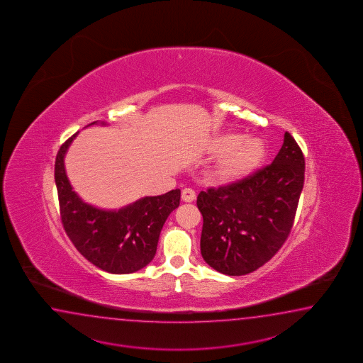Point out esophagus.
<instances>
[{
  "label": "esophagus",
  "instance_id": "esophagus-1",
  "mask_svg": "<svg viewBox=\"0 0 363 363\" xmlns=\"http://www.w3.org/2000/svg\"><path fill=\"white\" fill-rule=\"evenodd\" d=\"M182 199L184 202H193L196 199V192L191 189V188H185L182 192Z\"/></svg>",
  "mask_w": 363,
  "mask_h": 363
}]
</instances>
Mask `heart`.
<instances>
[{
	"mask_svg": "<svg viewBox=\"0 0 363 363\" xmlns=\"http://www.w3.org/2000/svg\"><path fill=\"white\" fill-rule=\"evenodd\" d=\"M210 153L218 158L210 171V180L216 185H232L249 178L263 164L267 155L265 144L256 136L227 133L216 136Z\"/></svg>",
	"mask_w": 363,
	"mask_h": 363,
	"instance_id": "obj_1",
	"label": "heart"
}]
</instances>
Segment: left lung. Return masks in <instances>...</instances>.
Returning <instances> with one entry per match:
<instances>
[{
    "mask_svg": "<svg viewBox=\"0 0 363 363\" xmlns=\"http://www.w3.org/2000/svg\"><path fill=\"white\" fill-rule=\"evenodd\" d=\"M304 171L303 152L286 131L272 164L240 183L199 193L203 260L228 276L247 274L269 262L291 232Z\"/></svg>",
    "mask_w": 363,
    "mask_h": 363,
    "instance_id": "1",
    "label": "left lung"
}]
</instances>
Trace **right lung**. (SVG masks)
<instances>
[{
    "label": "right lung",
    "mask_w": 363,
    "mask_h": 363,
    "mask_svg": "<svg viewBox=\"0 0 363 363\" xmlns=\"http://www.w3.org/2000/svg\"><path fill=\"white\" fill-rule=\"evenodd\" d=\"M94 123L96 121L90 125ZM77 134L62 144L55 160L59 211L65 233L95 267L113 274L134 273L156 255L164 221L180 203V189L138 199L120 210L85 203L73 191L65 167V153Z\"/></svg>",
    "instance_id": "right-lung-1"
}]
</instances>
